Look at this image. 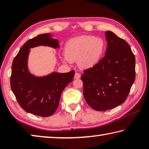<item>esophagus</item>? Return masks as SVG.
I'll return each instance as SVG.
<instances>
[{
  "mask_svg": "<svg viewBox=\"0 0 149 149\" xmlns=\"http://www.w3.org/2000/svg\"><path fill=\"white\" fill-rule=\"evenodd\" d=\"M80 77H81V75L79 74V73L75 72V75H74V78H75V79H79Z\"/></svg>",
  "mask_w": 149,
  "mask_h": 149,
  "instance_id": "1",
  "label": "esophagus"
}]
</instances>
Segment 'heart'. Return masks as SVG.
I'll use <instances>...</instances> for the list:
<instances>
[{
    "label": "heart",
    "mask_w": 149,
    "mask_h": 149,
    "mask_svg": "<svg viewBox=\"0 0 149 149\" xmlns=\"http://www.w3.org/2000/svg\"><path fill=\"white\" fill-rule=\"evenodd\" d=\"M106 49L104 40L93 35H82L72 39L65 44L64 62L77 61L83 69L92 68L99 62Z\"/></svg>",
    "instance_id": "obj_1"
}]
</instances>
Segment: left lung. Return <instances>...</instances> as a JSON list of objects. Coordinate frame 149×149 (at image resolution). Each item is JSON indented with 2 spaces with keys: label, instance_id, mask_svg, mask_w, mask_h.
Returning a JSON list of instances; mask_svg holds the SVG:
<instances>
[{
  "label": "left lung",
  "instance_id": "left-lung-1",
  "mask_svg": "<svg viewBox=\"0 0 149 149\" xmlns=\"http://www.w3.org/2000/svg\"><path fill=\"white\" fill-rule=\"evenodd\" d=\"M105 56L92 68L85 70L81 79L88 104L106 111L122 104L135 79V58L130 45L114 33H105Z\"/></svg>",
  "mask_w": 149,
  "mask_h": 149
}]
</instances>
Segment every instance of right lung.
<instances>
[{
	"instance_id": "add662e5",
	"label": "right lung",
	"mask_w": 149,
	"mask_h": 149,
	"mask_svg": "<svg viewBox=\"0 0 149 149\" xmlns=\"http://www.w3.org/2000/svg\"><path fill=\"white\" fill-rule=\"evenodd\" d=\"M40 45L59 47L49 33L37 35L19 49L12 65L10 87L20 107L27 112L42 117L52 115L59 105L63 90L74 79L75 72H53L44 77H35L27 68L29 49Z\"/></svg>"
}]
</instances>
